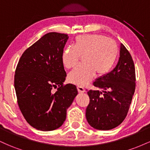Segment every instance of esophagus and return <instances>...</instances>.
I'll use <instances>...</instances> for the list:
<instances>
[{
    "label": "esophagus",
    "mask_w": 150,
    "mask_h": 150,
    "mask_svg": "<svg viewBox=\"0 0 150 150\" xmlns=\"http://www.w3.org/2000/svg\"><path fill=\"white\" fill-rule=\"evenodd\" d=\"M77 91H78L79 93H83L85 92V89H84L82 87H80V86H77Z\"/></svg>",
    "instance_id": "34e87169"
}]
</instances>
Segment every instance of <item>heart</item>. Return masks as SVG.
<instances>
[{"instance_id":"heart-1","label":"heart","mask_w":150,"mask_h":150,"mask_svg":"<svg viewBox=\"0 0 150 150\" xmlns=\"http://www.w3.org/2000/svg\"><path fill=\"white\" fill-rule=\"evenodd\" d=\"M118 47L112 39L101 34H82L77 36L73 46H66L62 53V62L65 68H72L82 56L84 64L77 66L68 74L72 84L83 86L94 77L104 76L110 72L116 63Z\"/></svg>"}]
</instances>
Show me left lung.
Returning a JSON list of instances; mask_svg holds the SVG:
<instances>
[{
  "instance_id": "8db88e82",
  "label": "left lung",
  "mask_w": 150,
  "mask_h": 150,
  "mask_svg": "<svg viewBox=\"0 0 150 150\" xmlns=\"http://www.w3.org/2000/svg\"><path fill=\"white\" fill-rule=\"evenodd\" d=\"M135 69L130 53L120 44V58L112 71L93 82L103 89L87 92V122L94 128L108 130L119 125L128 114L135 89Z\"/></svg>"
}]
</instances>
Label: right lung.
Here are the masks:
<instances>
[{"mask_svg":"<svg viewBox=\"0 0 150 150\" xmlns=\"http://www.w3.org/2000/svg\"><path fill=\"white\" fill-rule=\"evenodd\" d=\"M68 39L65 34H45L24 51L17 65L14 85L19 108L37 130L61 127L77 94L76 86L63 85L66 73L61 56Z\"/></svg>","mask_w":150,"mask_h":150,"instance_id":"add662e5","label":"right lung"}]
</instances>
